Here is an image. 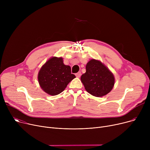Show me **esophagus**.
<instances>
[{"label": "esophagus", "mask_w": 150, "mask_h": 150, "mask_svg": "<svg viewBox=\"0 0 150 150\" xmlns=\"http://www.w3.org/2000/svg\"><path fill=\"white\" fill-rule=\"evenodd\" d=\"M75 75H76V76L77 78H80V77L81 76V74L80 72H79L76 73V74H75Z\"/></svg>", "instance_id": "1"}]
</instances>
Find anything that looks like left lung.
I'll return each mask as SVG.
<instances>
[{"instance_id":"8db88e82","label":"left lung","mask_w":150,"mask_h":150,"mask_svg":"<svg viewBox=\"0 0 150 150\" xmlns=\"http://www.w3.org/2000/svg\"><path fill=\"white\" fill-rule=\"evenodd\" d=\"M86 72L81 76L85 89L92 96L100 97L111 91L115 84L114 74L100 61L91 59L86 66Z\"/></svg>"}]
</instances>
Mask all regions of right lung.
I'll use <instances>...</instances> for the list:
<instances>
[{
  "label": "right lung",
  "mask_w": 150,
  "mask_h": 150,
  "mask_svg": "<svg viewBox=\"0 0 150 150\" xmlns=\"http://www.w3.org/2000/svg\"><path fill=\"white\" fill-rule=\"evenodd\" d=\"M63 61L62 57H52L39 71L38 80L39 86L49 95H58L76 77L71 74L70 67L65 65Z\"/></svg>",
  "instance_id": "obj_1"
}]
</instances>
